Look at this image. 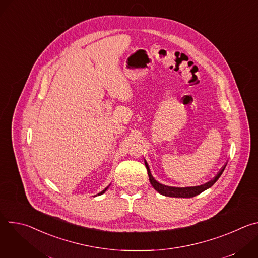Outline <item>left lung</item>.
Returning <instances> with one entry per match:
<instances>
[{
	"instance_id": "8db88e82",
	"label": "left lung",
	"mask_w": 258,
	"mask_h": 258,
	"mask_svg": "<svg viewBox=\"0 0 258 258\" xmlns=\"http://www.w3.org/2000/svg\"><path fill=\"white\" fill-rule=\"evenodd\" d=\"M145 161V165H146V168H147V171H148V175H149V180L151 182L152 187L161 195L163 196H167V197H175V198H192V197H195L197 195H199L200 193H202L203 191L209 189L210 187H212L214 185V182L220 177V175L223 174L225 168H226V165L225 167L220 170L217 175L210 181L204 183V185H201V186H196V187H186V188H178V187H170V186H166V185H163V183H160L159 181H157L153 175L151 174V171H150V168H149V165L148 163H147V161L144 159Z\"/></svg>"
}]
</instances>
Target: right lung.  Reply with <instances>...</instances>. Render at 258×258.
I'll use <instances>...</instances> for the list:
<instances>
[{"instance_id": "right-lung-1", "label": "right lung", "mask_w": 258, "mask_h": 258, "mask_svg": "<svg viewBox=\"0 0 258 258\" xmlns=\"http://www.w3.org/2000/svg\"><path fill=\"white\" fill-rule=\"evenodd\" d=\"M109 187H110V185H109V186H108V187H106V188H105V189H104V190H103V191H102V192H100V193H99V194H98V196H99V195H102V194H104V193H105V192H106V191H107V190H108V188H109Z\"/></svg>"}]
</instances>
